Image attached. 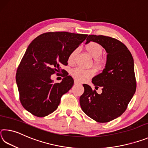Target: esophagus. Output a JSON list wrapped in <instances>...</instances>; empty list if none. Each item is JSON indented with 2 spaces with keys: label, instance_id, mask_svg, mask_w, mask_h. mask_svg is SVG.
<instances>
[{
  "label": "esophagus",
  "instance_id": "obj_1",
  "mask_svg": "<svg viewBox=\"0 0 148 148\" xmlns=\"http://www.w3.org/2000/svg\"><path fill=\"white\" fill-rule=\"evenodd\" d=\"M79 84V82H77V81H76V80H74V84Z\"/></svg>",
  "mask_w": 148,
  "mask_h": 148
}]
</instances>
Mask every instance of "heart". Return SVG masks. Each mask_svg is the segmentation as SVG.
<instances>
[{"mask_svg": "<svg viewBox=\"0 0 148 148\" xmlns=\"http://www.w3.org/2000/svg\"><path fill=\"white\" fill-rule=\"evenodd\" d=\"M86 49L87 53L95 59V64L98 69L103 67V62L98 58L102 53V47L99 44L95 42H90L86 46ZM76 50L72 51L69 55L68 62L70 64H73L74 62ZM71 76L77 82H84L93 77L95 71L93 69H84L82 68H75L71 70Z\"/></svg>", "mask_w": 148, "mask_h": 148, "instance_id": "heart-1", "label": "heart"}]
</instances>
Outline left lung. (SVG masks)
I'll return each instance as SVG.
<instances>
[{
  "instance_id": "8db88e82",
  "label": "left lung",
  "mask_w": 148,
  "mask_h": 148,
  "mask_svg": "<svg viewBox=\"0 0 148 148\" xmlns=\"http://www.w3.org/2000/svg\"><path fill=\"white\" fill-rule=\"evenodd\" d=\"M86 44L95 42L107 52V61L102 73L92 77L98 94L89 86L84 84V92L79 98L84 113L99 123L111 121L121 116L136 89L134 61L128 48L118 40L103 35H89Z\"/></svg>"
}]
</instances>
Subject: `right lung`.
I'll return each mask as SVG.
<instances>
[{
    "mask_svg": "<svg viewBox=\"0 0 148 148\" xmlns=\"http://www.w3.org/2000/svg\"><path fill=\"white\" fill-rule=\"evenodd\" d=\"M87 36L48 32L39 35L29 44L16 72L19 100L25 109L38 117L56 110L61 97L73 86L74 79L66 74L61 83L53 84L50 77L59 72L61 64H68L69 55ZM64 71L61 69L62 72Z\"/></svg>",
    "mask_w": 148,
    "mask_h": 148,
    "instance_id": "1",
    "label": "right lung"
}]
</instances>
